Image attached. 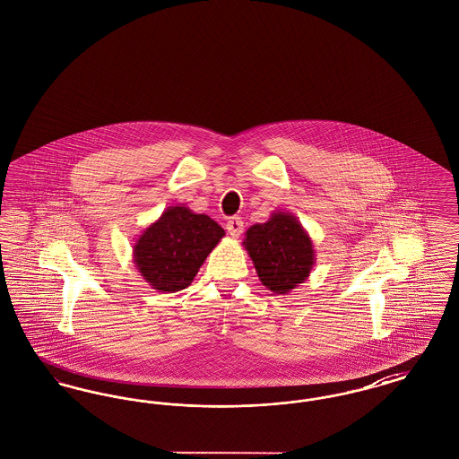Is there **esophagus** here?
Here are the masks:
<instances>
[{
  "label": "esophagus",
  "instance_id": "obj_1",
  "mask_svg": "<svg viewBox=\"0 0 459 459\" xmlns=\"http://www.w3.org/2000/svg\"><path fill=\"white\" fill-rule=\"evenodd\" d=\"M225 229H227L230 238H239L242 230H244V221L239 217H232V219L227 220Z\"/></svg>",
  "mask_w": 459,
  "mask_h": 459
}]
</instances>
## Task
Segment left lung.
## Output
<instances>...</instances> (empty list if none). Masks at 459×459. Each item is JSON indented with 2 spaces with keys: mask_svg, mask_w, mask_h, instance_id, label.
<instances>
[{
  "mask_svg": "<svg viewBox=\"0 0 459 459\" xmlns=\"http://www.w3.org/2000/svg\"><path fill=\"white\" fill-rule=\"evenodd\" d=\"M262 284L287 294L303 284L315 264L313 240L292 213L273 212L264 223L251 225L242 240Z\"/></svg>",
  "mask_w": 459,
  "mask_h": 459,
  "instance_id": "8db88e82",
  "label": "left lung"
}]
</instances>
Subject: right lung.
<instances>
[{
	"mask_svg": "<svg viewBox=\"0 0 459 459\" xmlns=\"http://www.w3.org/2000/svg\"><path fill=\"white\" fill-rule=\"evenodd\" d=\"M225 230L184 204L169 206L135 240L132 256L141 277L158 292L189 287Z\"/></svg>",
	"mask_w": 459,
	"mask_h": 459,
	"instance_id": "obj_1",
	"label": "right lung"
}]
</instances>
